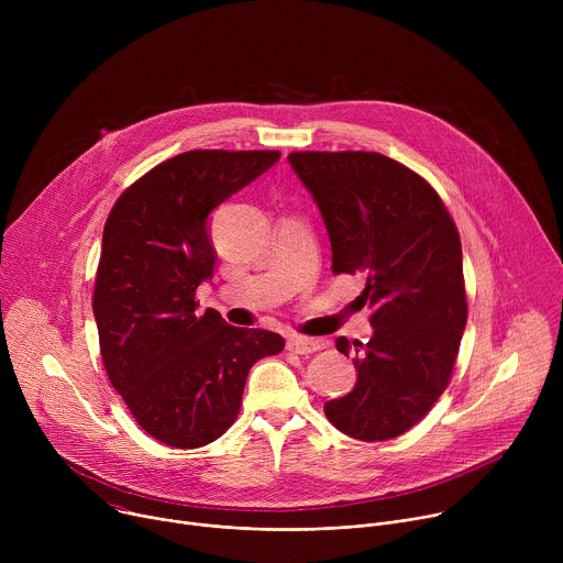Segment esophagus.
Masks as SVG:
<instances>
[{
    "label": "esophagus",
    "mask_w": 563,
    "mask_h": 563,
    "mask_svg": "<svg viewBox=\"0 0 563 563\" xmlns=\"http://www.w3.org/2000/svg\"><path fill=\"white\" fill-rule=\"evenodd\" d=\"M323 347V343L316 339H305V336H291L287 339V350L296 352V354H313Z\"/></svg>",
    "instance_id": "34e87169"
}]
</instances>
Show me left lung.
Returning <instances> with one entry per match:
<instances>
[{
    "instance_id": "1",
    "label": "left lung",
    "mask_w": 563,
    "mask_h": 563,
    "mask_svg": "<svg viewBox=\"0 0 563 563\" xmlns=\"http://www.w3.org/2000/svg\"><path fill=\"white\" fill-rule=\"evenodd\" d=\"M332 243L334 274H363L374 328L354 341L356 385L328 400L334 428L358 441L408 432L448 387L467 320L459 231L439 194L372 151L287 155ZM350 356V341L336 339Z\"/></svg>"
}]
</instances>
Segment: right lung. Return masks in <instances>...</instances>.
Instances as JSON below:
<instances>
[{"mask_svg":"<svg viewBox=\"0 0 563 563\" xmlns=\"http://www.w3.org/2000/svg\"><path fill=\"white\" fill-rule=\"evenodd\" d=\"M280 159V151H187L153 167L113 205L93 291L111 385L144 432L200 448L235 421L252 365L280 334L227 325L198 311L216 250L209 213Z\"/></svg>","mask_w":563,"mask_h":563,"instance_id":"1","label":"right lung"}]
</instances>
